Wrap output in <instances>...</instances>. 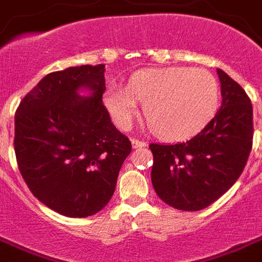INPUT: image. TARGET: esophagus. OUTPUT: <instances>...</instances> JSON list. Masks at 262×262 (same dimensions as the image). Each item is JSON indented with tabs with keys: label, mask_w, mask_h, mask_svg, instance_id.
Wrapping results in <instances>:
<instances>
[{
	"label": "esophagus",
	"mask_w": 262,
	"mask_h": 262,
	"mask_svg": "<svg viewBox=\"0 0 262 262\" xmlns=\"http://www.w3.org/2000/svg\"><path fill=\"white\" fill-rule=\"evenodd\" d=\"M131 144H133V148H140V147L146 146V143L139 139H131Z\"/></svg>",
	"instance_id": "esophagus-1"
}]
</instances>
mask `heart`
Here are the masks:
<instances>
[{"label": "heart", "mask_w": 262, "mask_h": 262, "mask_svg": "<svg viewBox=\"0 0 262 262\" xmlns=\"http://www.w3.org/2000/svg\"><path fill=\"white\" fill-rule=\"evenodd\" d=\"M103 104L119 128L131 126L142 104L151 133L166 142H181L201 133L217 114L220 88L205 69H140L129 77L127 88L110 85Z\"/></svg>", "instance_id": "heart-1"}]
</instances>
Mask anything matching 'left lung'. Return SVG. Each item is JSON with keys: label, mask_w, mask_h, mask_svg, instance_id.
Wrapping results in <instances>:
<instances>
[{"label": "left lung", "mask_w": 262, "mask_h": 262, "mask_svg": "<svg viewBox=\"0 0 262 262\" xmlns=\"http://www.w3.org/2000/svg\"><path fill=\"white\" fill-rule=\"evenodd\" d=\"M221 108L186 143H151V182L165 204L186 211L202 210L224 195L244 171L253 140L250 99L228 73L217 69Z\"/></svg>", "instance_id": "obj_1"}]
</instances>
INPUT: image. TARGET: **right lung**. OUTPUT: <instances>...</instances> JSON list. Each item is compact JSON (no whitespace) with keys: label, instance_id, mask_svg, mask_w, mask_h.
Here are the masks:
<instances>
[{"label":"right lung","instance_id":"right-lung-1","mask_svg":"<svg viewBox=\"0 0 262 262\" xmlns=\"http://www.w3.org/2000/svg\"><path fill=\"white\" fill-rule=\"evenodd\" d=\"M104 64L69 67L38 81L14 116V151L24 181L56 213L84 218L110 202L131 142L101 101ZM88 90V97L79 92Z\"/></svg>","mask_w":262,"mask_h":262}]
</instances>
